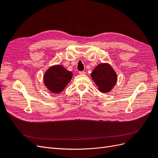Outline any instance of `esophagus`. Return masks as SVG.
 I'll return each instance as SVG.
<instances>
[{"label":"esophagus","instance_id":"esophagus-1","mask_svg":"<svg viewBox=\"0 0 158 158\" xmlns=\"http://www.w3.org/2000/svg\"><path fill=\"white\" fill-rule=\"evenodd\" d=\"M79 74H82V75H84V74H85V72H84V71H80L79 72Z\"/></svg>","mask_w":158,"mask_h":158}]
</instances>
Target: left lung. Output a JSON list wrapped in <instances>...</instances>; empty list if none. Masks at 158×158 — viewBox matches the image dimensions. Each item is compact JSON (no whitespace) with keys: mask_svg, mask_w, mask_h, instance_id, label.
<instances>
[{"mask_svg":"<svg viewBox=\"0 0 158 158\" xmlns=\"http://www.w3.org/2000/svg\"><path fill=\"white\" fill-rule=\"evenodd\" d=\"M92 80L102 93L109 92L116 84L117 75L109 63L99 64L91 73Z\"/></svg>","mask_w":158,"mask_h":158,"instance_id":"1","label":"left lung"}]
</instances>
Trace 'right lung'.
Listing matches in <instances>:
<instances>
[{
  "label": "right lung",
  "mask_w": 158,
  "mask_h": 158,
  "mask_svg": "<svg viewBox=\"0 0 158 158\" xmlns=\"http://www.w3.org/2000/svg\"><path fill=\"white\" fill-rule=\"evenodd\" d=\"M73 75V73L66 70L63 66H51L44 74V84L52 93L59 94L63 92L70 82Z\"/></svg>",
  "instance_id": "1"
}]
</instances>
